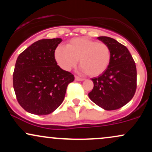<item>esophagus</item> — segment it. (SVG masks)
<instances>
[{"mask_svg":"<svg viewBox=\"0 0 152 152\" xmlns=\"http://www.w3.org/2000/svg\"><path fill=\"white\" fill-rule=\"evenodd\" d=\"M75 80H76V81H83L84 79L82 78L78 77V76H75Z\"/></svg>","mask_w":152,"mask_h":152,"instance_id":"34e87169","label":"esophagus"}]
</instances>
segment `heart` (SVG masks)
I'll use <instances>...</instances> for the list:
<instances>
[{"instance_id":"b5f03b06","label":"heart","mask_w":152,"mask_h":152,"mask_svg":"<svg viewBox=\"0 0 152 152\" xmlns=\"http://www.w3.org/2000/svg\"><path fill=\"white\" fill-rule=\"evenodd\" d=\"M55 58L61 69L70 71L79 60L81 71L89 76H98L106 71L111 62V49L107 44L87 38H75L66 47L59 46Z\"/></svg>"}]
</instances>
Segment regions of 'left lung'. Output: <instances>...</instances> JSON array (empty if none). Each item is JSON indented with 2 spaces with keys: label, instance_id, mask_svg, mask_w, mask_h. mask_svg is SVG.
<instances>
[{
  "label": "left lung",
  "instance_id": "8db88e82",
  "mask_svg": "<svg viewBox=\"0 0 152 152\" xmlns=\"http://www.w3.org/2000/svg\"><path fill=\"white\" fill-rule=\"evenodd\" d=\"M98 39L109 46L111 62L104 73L92 78L94 88L88 94L91 100L105 110L120 109L131 101L137 89V68L126 46L112 38Z\"/></svg>",
  "mask_w": 152,
  "mask_h": 152
}]
</instances>
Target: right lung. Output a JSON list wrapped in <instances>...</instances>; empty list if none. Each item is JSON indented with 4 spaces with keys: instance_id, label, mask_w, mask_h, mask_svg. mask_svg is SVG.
Returning <instances> with one entry per match:
<instances>
[{
    "instance_id": "1",
    "label": "right lung",
    "mask_w": 152,
    "mask_h": 152,
    "mask_svg": "<svg viewBox=\"0 0 152 152\" xmlns=\"http://www.w3.org/2000/svg\"><path fill=\"white\" fill-rule=\"evenodd\" d=\"M61 38L41 39L28 47L15 62L13 84L18 104L31 114L47 115L61 104L71 73L57 65L55 50Z\"/></svg>"
}]
</instances>
